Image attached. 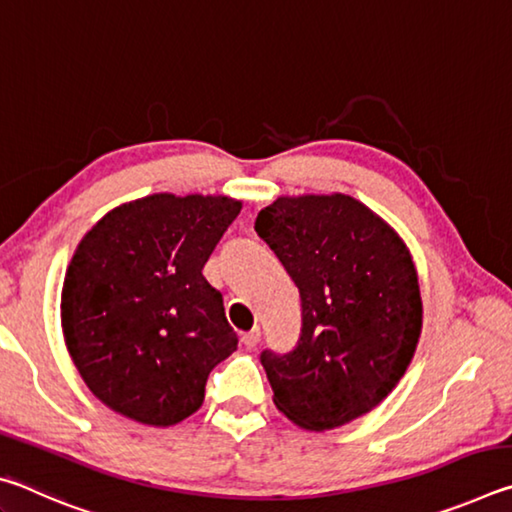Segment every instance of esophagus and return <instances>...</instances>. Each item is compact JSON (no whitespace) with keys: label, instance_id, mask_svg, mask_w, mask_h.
Wrapping results in <instances>:
<instances>
[{"label":"esophagus","instance_id":"obj_1","mask_svg":"<svg viewBox=\"0 0 512 512\" xmlns=\"http://www.w3.org/2000/svg\"><path fill=\"white\" fill-rule=\"evenodd\" d=\"M241 341H244L246 348H257V343L262 341V332H259V327L250 329V332H246L244 336H241Z\"/></svg>","mask_w":512,"mask_h":512}]
</instances>
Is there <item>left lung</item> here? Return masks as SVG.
Returning a JSON list of instances; mask_svg holds the SVG:
<instances>
[{"label":"left lung","instance_id":"8db88e82","mask_svg":"<svg viewBox=\"0 0 512 512\" xmlns=\"http://www.w3.org/2000/svg\"><path fill=\"white\" fill-rule=\"evenodd\" d=\"M262 237L302 298L293 352H262L277 411L307 431L361 418L404 377L422 332L418 271L404 239L348 194L277 196Z\"/></svg>","mask_w":512,"mask_h":512}]
</instances>
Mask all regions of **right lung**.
Instances as JSON below:
<instances>
[{
  "instance_id": "1",
  "label": "right lung",
  "mask_w": 512,
  "mask_h": 512,
  "mask_svg": "<svg viewBox=\"0 0 512 512\" xmlns=\"http://www.w3.org/2000/svg\"><path fill=\"white\" fill-rule=\"evenodd\" d=\"M239 212L230 196L151 194L110 210L79 241L60 323L76 370L108 409L151 427L201 409L207 375L237 350L203 266Z\"/></svg>"
}]
</instances>
